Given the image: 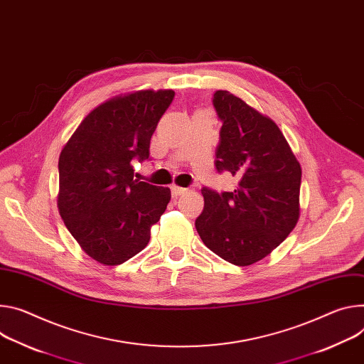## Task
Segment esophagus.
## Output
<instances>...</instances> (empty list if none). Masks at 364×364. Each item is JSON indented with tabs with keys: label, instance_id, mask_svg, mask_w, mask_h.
I'll return each instance as SVG.
<instances>
[{
	"label": "esophagus",
	"instance_id": "obj_1",
	"mask_svg": "<svg viewBox=\"0 0 364 364\" xmlns=\"http://www.w3.org/2000/svg\"><path fill=\"white\" fill-rule=\"evenodd\" d=\"M183 193H186V188L178 187V186H173V187H171V194H173V197H178V196H181Z\"/></svg>",
	"mask_w": 364,
	"mask_h": 364
}]
</instances>
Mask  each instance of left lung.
<instances>
[{"label":"left lung","instance_id":"obj_1","mask_svg":"<svg viewBox=\"0 0 364 364\" xmlns=\"http://www.w3.org/2000/svg\"><path fill=\"white\" fill-rule=\"evenodd\" d=\"M213 106L222 122L216 170L238 186L220 194L202 188L196 229L210 251L245 267L277 248L299 220L302 170L270 117L226 90L213 94Z\"/></svg>","mask_w":364,"mask_h":364}]
</instances>
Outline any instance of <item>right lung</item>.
<instances>
[{
	"instance_id": "add662e5",
	"label": "right lung",
	"mask_w": 364,
	"mask_h": 364,
	"mask_svg": "<svg viewBox=\"0 0 364 364\" xmlns=\"http://www.w3.org/2000/svg\"><path fill=\"white\" fill-rule=\"evenodd\" d=\"M173 90H139L97 106L59 155L58 209L80 247L105 266L141 252L167 209L168 187L134 177V159L149 158L156 124Z\"/></svg>"
}]
</instances>
